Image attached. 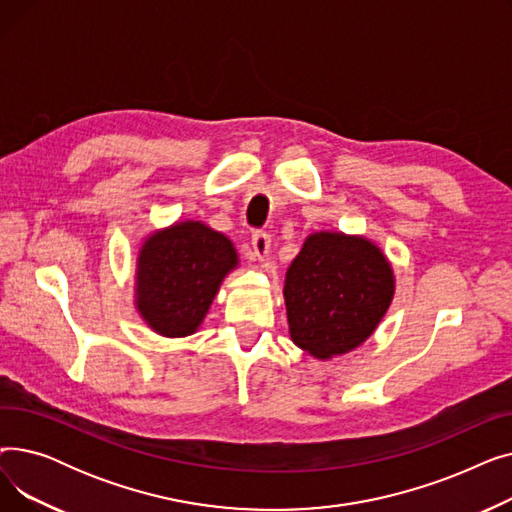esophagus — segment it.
I'll list each match as a JSON object with an SVG mask.
<instances>
[{"mask_svg": "<svg viewBox=\"0 0 512 512\" xmlns=\"http://www.w3.org/2000/svg\"><path fill=\"white\" fill-rule=\"evenodd\" d=\"M251 245H253V255H255V259L265 261L267 257H270V249H272V238H270V234L255 232V234H253V240H251Z\"/></svg>", "mask_w": 512, "mask_h": 512, "instance_id": "obj_1", "label": "esophagus"}]
</instances>
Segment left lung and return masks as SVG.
Instances as JSON below:
<instances>
[{"label":"left lung","mask_w":512,"mask_h":512,"mask_svg":"<svg viewBox=\"0 0 512 512\" xmlns=\"http://www.w3.org/2000/svg\"><path fill=\"white\" fill-rule=\"evenodd\" d=\"M290 340L319 361L359 348L396 292L394 267L363 234L319 230L305 238L284 278Z\"/></svg>","instance_id":"left-lung-1"}]
</instances>
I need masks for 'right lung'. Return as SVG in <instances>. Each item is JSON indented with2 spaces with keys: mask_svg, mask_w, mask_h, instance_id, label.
<instances>
[{
  "mask_svg": "<svg viewBox=\"0 0 512 512\" xmlns=\"http://www.w3.org/2000/svg\"><path fill=\"white\" fill-rule=\"evenodd\" d=\"M238 265L232 240L199 220L151 230L134 263V309L159 336H191Z\"/></svg>",
  "mask_w": 512,
  "mask_h": 512,
  "instance_id": "add662e5",
  "label": "right lung"
}]
</instances>
